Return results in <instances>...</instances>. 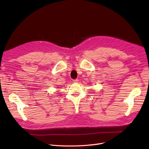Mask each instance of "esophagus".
<instances>
[{"mask_svg":"<svg viewBox=\"0 0 149 149\" xmlns=\"http://www.w3.org/2000/svg\"><path fill=\"white\" fill-rule=\"evenodd\" d=\"M78 81H79V80H77V79L73 80V82H74V83H77V82H78Z\"/></svg>","mask_w":149,"mask_h":149,"instance_id":"esophagus-1","label":"esophagus"}]
</instances>
